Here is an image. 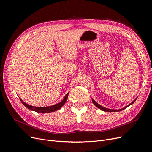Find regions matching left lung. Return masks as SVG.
<instances>
[{
	"mask_svg": "<svg viewBox=\"0 0 152 152\" xmlns=\"http://www.w3.org/2000/svg\"><path fill=\"white\" fill-rule=\"evenodd\" d=\"M138 98V97H137ZM137 98H136V99H134L133 102H132L131 104H129V105H128L127 106H126L125 107H124V108H122V109H115V110H114V109H107V108H106V107H103V106H102V105H100V104H98V103L96 102V101H95L94 99H91V100H92V102H93V104H94L97 108H99V109H100V110H104V111H105V112H119V111H121V110H124V109H125L126 108H127V107H129V105H132L133 104V103L136 100V99H137Z\"/></svg>",
	"mask_w": 152,
	"mask_h": 152,
	"instance_id": "left-lung-1",
	"label": "left lung"
}]
</instances>
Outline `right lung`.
I'll list each match as a JSON object with an SVG mask.
<instances>
[{
	"mask_svg": "<svg viewBox=\"0 0 152 152\" xmlns=\"http://www.w3.org/2000/svg\"><path fill=\"white\" fill-rule=\"evenodd\" d=\"M69 93L68 92L67 94L66 95V96L64 98V99L59 103L58 104H56L53 105H51V106H48V107H34V106H31L30 105H28L27 104H26L25 102H23L20 98L21 102H22V104L25 106L26 108H28V109H30L31 110L35 111L37 112H38V113H42V114H45V113H50V112H55L56 110H59L61 107L64 105V104L66 103L67 97H68V95H69Z\"/></svg>",
	"mask_w": 152,
	"mask_h": 152,
	"instance_id": "obj_1",
	"label": "right lung"
}]
</instances>
